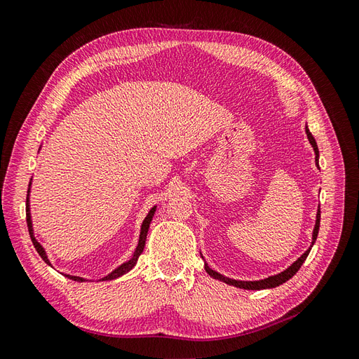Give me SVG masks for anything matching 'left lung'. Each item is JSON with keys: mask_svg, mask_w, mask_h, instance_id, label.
Listing matches in <instances>:
<instances>
[{"mask_svg": "<svg viewBox=\"0 0 359 359\" xmlns=\"http://www.w3.org/2000/svg\"><path fill=\"white\" fill-rule=\"evenodd\" d=\"M306 135L309 137V142L310 145L313 147V151H314V161H316V166L319 168V149H318V144L316 140H314L313 135L310 133L309 127L306 126ZM319 226H320V206L318 208V214H316V223H314V229H313V233H311V245L309 247V250H306L295 262H293L290 266H287L285 271H281V273L276 274V276H269L266 278H262V280H253V281H248V280H235V278H229L226 277L220 273H217V271H214L212 268L208 266V264L205 262V271L208 273L212 278L215 280H220L223 281V283L226 285H231V286H235V287H240V289H247V290H262V289H273V287H277L280 285L286 283V281L289 278H292L293 276H295L298 273V269L301 268V265L304 264V260L307 259L310 250L313 247V244L316 243V238H318V233H319ZM202 256V253H201ZM203 259V256H202Z\"/></svg>", "mask_w": 359, "mask_h": 359, "instance_id": "left-lung-1", "label": "left lung"}]
</instances>
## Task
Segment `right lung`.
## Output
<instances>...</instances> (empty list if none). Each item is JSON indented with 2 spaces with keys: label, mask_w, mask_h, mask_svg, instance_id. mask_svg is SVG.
Segmentation results:
<instances>
[{
  "label": "right lung",
  "mask_w": 359,
  "mask_h": 359,
  "mask_svg": "<svg viewBox=\"0 0 359 359\" xmlns=\"http://www.w3.org/2000/svg\"><path fill=\"white\" fill-rule=\"evenodd\" d=\"M32 182V181H31ZM31 182H29V189H28V196H27V224H28V232H29V236H31V241H32V244H34V247H36V250H37V253L40 255V257L45 260V262L49 265V266H52V264H50V260H49V257H48V255H46V250L43 248V245L36 240V236H34V227H32V219H31V208H29V190H31ZM156 210H157V206L154 205L153 208L149 210V212L147 214V217L144 219V222H142V226H140V233H139V241H137V245H136V248H135V252H133V255L130 256V259L127 260V262H123L121 265L119 266H116L114 271H111L109 274L107 276H104V277H102V278H99V281H107V280H114V278H118V277H121V276H124V274H127L128 271H132L133 268H135V265H136V262H137V259H139V256L142 255V252H144V248H145V241H147V233H148V229H149V224H151V222H153V217H154V214H156ZM66 276L67 278H70V280H74V281H86V278H83V277H79V276H70V274H64Z\"/></svg>",
  "instance_id": "add662e5"
}]
</instances>
